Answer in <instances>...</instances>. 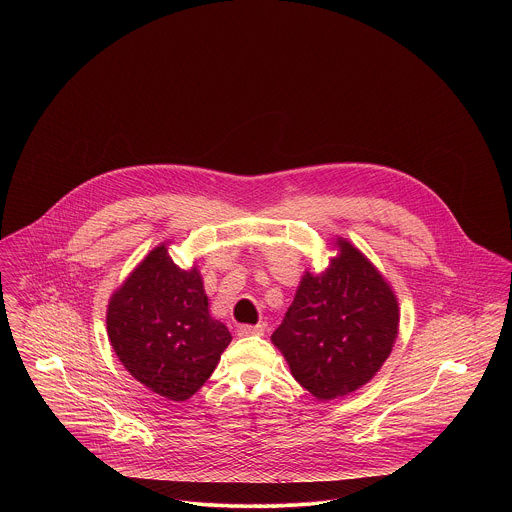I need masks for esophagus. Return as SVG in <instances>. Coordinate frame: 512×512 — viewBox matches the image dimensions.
Returning a JSON list of instances; mask_svg holds the SVG:
<instances>
[{
    "label": "esophagus",
    "instance_id": "1",
    "mask_svg": "<svg viewBox=\"0 0 512 512\" xmlns=\"http://www.w3.org/2000/svg\"><path fill=\"white\" fill-rule=\"evenodd\" d=\"M238 337H250V335H264V325H240L236 329Z\"/></svg>",
    "mask_w": 512,
    "mask_h": 512
}]
</instances>
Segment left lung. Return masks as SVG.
I'll return each mask as SVG.
<instances>
[{"label":"left lung","instance_id":"1","mask_svg":"<svg viewBox=\"0 0 512 512\" xmlns=\"http://www.w3.org/2000/svg\"><path fill=\"white\" fill-rule=\"evenodd\" d=\"M323 272L305 270L272 343L293 378L317 400L363 388L398 337V297L378 268L347 238Z\"/></svg>","mask_w":512,"mask_h":512}]
</instances>
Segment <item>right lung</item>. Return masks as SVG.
I'll list each match as a JSON object with an SVG mask.
<instances>
[{"mask_svg":"<svg viewBox=\"0 0 512 512\" xmlns=\"http://www.w3.org/2000/svg\"><path fill=\"white\" fill-rule=\"evenodd\" d=\"M106 329L124 368L173 402L191 398L207 382L232 341L209 311L199 266L179 268L165 242L112 293Z\"/></svg>","mask_w":512,"mask_h":512,"instance_id":"right-lung-1","label":"right lung"}]
</instances>
